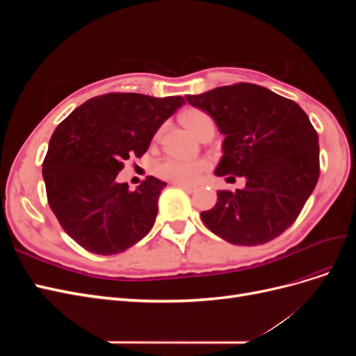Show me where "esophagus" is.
<instances>
[{
    "label": "esophagus",
    "instance_id": "obj_1",
    "mask_svg": "<svg viewBox=\"0 0 356 356\" xmlns=\"http://www.w3.org/2000/svg\"><path fill=\"white\" fill-rule=\"evenodd\" d=\"M177 187H179L181 190H184L186 193H195L196 187L195 186H184V184H175Z\"/></svg>",
    "mask_w": 356,
    "mask_h": 356
}]
</instances>
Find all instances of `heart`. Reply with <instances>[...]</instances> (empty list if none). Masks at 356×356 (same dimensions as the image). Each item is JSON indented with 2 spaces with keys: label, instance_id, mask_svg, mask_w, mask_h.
Listing matches in <instances>:
<instances>
[{
  "label": "heart",
  "instance_id": "obj_1",
  "mask_svg": "<svg viewBox=\"0 0 356 356\" xmlns=\"http://www.w3.org/2000/svg\"><path fill=\"white\" fill-rule=\"evenodd\" d=\"M181 120L184 123L191 134L197 138H202L207 132H213L215 122L213 118L199 108H190L181 114ZM211 168L208 160H182L175 157H165L159 160L154 165L156 177L169 181L172 184H184L190 186Z\"/></svg>",
  "mask_w": 356,
  "mask_h": 356
}]
</instances>
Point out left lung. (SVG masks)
Masks as SVG:
<instances>
[{
    "label": "left lung",
    "instance_id": "8db88e82",
    "mask_svg": "<svg viewBox=\"0 0 356 356\" xmlns=\"http://www.w3.org/2000/svg\"><path fill=\"white\" fill-rule=\"evenodd\" d=\"M225 135L218 177L246 178L242 190H218L200 213L207 227L234 245L273 241L294 224L319 178L318 134L294 101L252 83L187 95Z\"/></svg>",
    "mask_w": 356,
    "mask_h": 356
}]
</instances>
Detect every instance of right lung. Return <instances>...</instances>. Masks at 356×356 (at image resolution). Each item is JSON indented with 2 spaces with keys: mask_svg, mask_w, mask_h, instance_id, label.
<instances>
[{
  "mask_svg": "<svg viewBox=\"0 0 356 356\" xmlns=\"http://www.w3.org/2000/svg\"><path fill=\"white\" fill-rule=\"evenodd\" d=\"M182 96L113 92L75 108L53 132L42 161L47 202L60 227L86 251L120 254L152 230L166 182L118 184L124 161L143 157Z\"/></svg>",
  "mask_w": 356,
  "mask_h": 356,
  "instance_id": "add662e5",
  "label": "right lung"
}]
</instances>
